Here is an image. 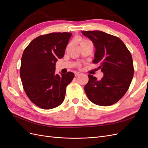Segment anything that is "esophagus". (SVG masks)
Masks as SVG:
<instances>
[{
    "mask_svg": "<svg viewBox=\"0 0 148 148\" xmlns=\"http://www.w3.org/2000/svg\"><path fill=\"white\" fill-rule=\"evenodd\" d=\"M82 75V73H81V72H76L75 73V75L76 76V77H77V76H79V75Z\"/></svg>",
    "mask_w": 148,
    "mask_h": 148,
    "instance_id": "esophagus-1",
    "label": "esophagus"
}]
</instances>
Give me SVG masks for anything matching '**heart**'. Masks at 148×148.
Returning a JSON list of instances; mask_svg holds the SVG:
<instances>
[{"mask_svg":"<svg viewBox=\"0 0 148 148\" xmlns=\"http://www.w3.org/2000/svg\"><path fill=\"white\" fill-rule=\"evenodd\" d=\"M87 40H85V39H81L80 40V44L81 43H82V42H85V41H86Z\"/></svg>","mask_w":148,"mask_h":148,"instance_id":"heart-1","label":"heart"}]
</instances>
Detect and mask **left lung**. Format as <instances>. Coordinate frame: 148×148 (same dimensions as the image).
<instances>
[{"label": "left lung", "mask_w": 148, "mask_h": 148, "mask_svg": "<svg viewBox=\"0 0 148 148\" xmlns=\"http://www.w3.org/2000/svg\"><path fill=\"white\" fill-rule=\"evenodd\" d=\"M96 48L94 64L104 77L97 80L88 75L84 91L88 99L98 106H109L118 102L127 92L133 77L132 57L123 42L117 36L101 31H83Z\"/></svg>", "instance_id": "left-lung-1"}]
</instances>
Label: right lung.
<instances>
[{
	"instance_id": "obj_1",
	"label": "right lung",
	"mask_w": 148,
	"mask_h": 148,
	"mask_svg": "<svg viewBox=\"0 0 148 148\" xmlns=\"http://www.w3.org/2000/svg\"><path fill=\"white\" fill-rule=\"evenodd\" d=\"M71 33H52L36 38L25 48L20 74L24 91L30 101L43 109L60 105L66 88L74 73L55 74L56 63L64 56Z\"/></svg>"
}]
</instances>
